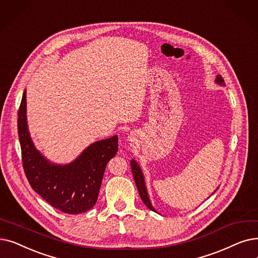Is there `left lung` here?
<instances>
[{"mask_svg":"<svg viewBox=\"0 0 258 258\" xmlns=\"http://www.w3.org/2000/svg\"><path fill=\"white\" fill-rule=\"evenodd\" d=\"M215 82H216L217 84L221 85V86H225V85H226V84H225V81H223L222 77H221L220 75H217L216 79H215ZM131 167H132V173H133L134 179H135V182H136V185H137V188H138L139 195H140L142 201L144 203V205L147 206L150 210H152V211H154V212H156V213H158V212H157V211L154 209V207H153V205H152V203H151L150 197H149V193H148V189H147V185H145L144 175H143V173H142V170H141L140 165L138 164V162H137L135 159H132V160H131ZM217 188H218V187H217ZM217 188L215 189L214 192L212 193V195L217 191ZM208 198H209V197H208Z\"/></svg>","mask_w":258,"mask_h":258,"instance_id":"left-lung-1","label":"left lung"}]
</instances>
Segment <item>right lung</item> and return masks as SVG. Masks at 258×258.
Instances as JSON below:
<instances>
[{
  "mask_svg": "<svg viewBox=\"0 0 258 258\" xmlns=\"http://www.w3.org/2000/svg\"><path fill=\"white\" fill-rule=\"evenodd\" d=\"M26 91L18 113L22 161L29 184L53 208L80 214L97 203L107 162L118 152V136L96 141L66 164L51 162L33 143L27 124Z\"/></svg>",
  "mask_w": 258,
  "mask_h": 258,
  "instance_id": "obj_1",
  "label": "right lung"
}]
</instances>
